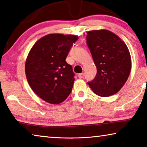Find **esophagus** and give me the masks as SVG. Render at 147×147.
<instances>
[{"label": "esophagus", "instance_id": "obj_1", "mask_svg": "<svg viewBox=\"0 0 147 147\" xmlns=\"http://www.w3.org/2000/svg\"><path fill=\"white\" fill-rule=\"evenodd\" d=\"M78 77H79V78H80V79L84 78V73L79 74H78Z\"/></svg>", "mask_w": 147, "mask_h": 147}]
</instances>
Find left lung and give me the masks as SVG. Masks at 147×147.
Masks as SVG:
<instances>
[{
  "mask_svg": "<svg viewBox=\"0 0 147 147\" xmlns=\"http://www.w3.org/2000/svg\"><path fill=\"white\" fill-rule=\"evenodd\" d=\"M87 44L97 67L95 78L88 82L101 97L118 92L128 79L131 69L129 49L115 34L107 30L88 32Z\"/></svg>",
  "mask_w": 147,
  "mask_h": 147,
  "instance_id": "8db88e82",
  "label": "left lung"
}]
</instances>
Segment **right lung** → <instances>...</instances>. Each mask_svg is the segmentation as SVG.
I'll use <instances>...</instances> for the list:
<instances>
[{"mask_svg":"<svg viewBox=\"0 0 147 147\" xmlns=\"http://www.w3.org/2000/svg\"><path fill=\"white\" fill-rule=\"evenodd\" d=\"M78 39L74 35L50 34L38 40L28 55V82L34 92L49 103H60L71 93L75 74L65 59Z\"/></svg>","mask_w":147,"mask_h":147,"instance_id":"right-lung-1","label":"right lung"}]
</instances>
